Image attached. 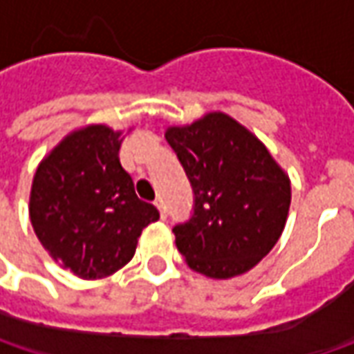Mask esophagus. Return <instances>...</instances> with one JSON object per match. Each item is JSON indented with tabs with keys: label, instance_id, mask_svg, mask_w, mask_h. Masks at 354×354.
<instances>
[{
	"label": "esophagus",
	"instance_id": "1",
	"mask_svg": "<svg viewBox=\"0 0 354 354\" xmlns=\"http://www.w3.org/2000/svg\"><path fill=\"white\" fill-rule=\"evenodd\" d=\"M156 207H157V211H159V216L165 221V218H167V205H165V201H163V198H157Z\"/></svg>",
	"mask_w": 354,
	"mask_h": 354
}]
</instances>
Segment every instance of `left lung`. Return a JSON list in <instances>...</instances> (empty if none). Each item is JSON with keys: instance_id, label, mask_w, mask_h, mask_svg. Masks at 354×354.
<instances>
[{"instance_id": "8db88e82", "label": "left lung", "mask_w": 354, "mask_h": 354, "mask_svg": "<svg viewBox=\"0 0 354 354\" xmlns=\"http://www.w3.org/2000/svg\"><path fill=\"white\" fill-rule=\"evenodd\" d=\"M165 140L193 187L195 207L173 226L191 270L228 279L252 270L283 232L292 203L286 171L252 131L223 112L171 126Z\"/></svg>"}]
</instances>
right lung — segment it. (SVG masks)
Returning <instances> with one entry per match:
<instances>
[{
  "label": "right lung",
  "mask_w": 354,
  "mask_h": 354,
  "mask_svg": "<svg viewBox=\"0 0 354 354\" xmlns=\"http://www.w3.org/2000/svg\"><path fill=\"white\" fill-rule=\"evenodd\" d=\"M122 131L96 124L68 133L35 171L29 216L43 248L82 279L112 276L136 254L159 211L140 201L120 163Z\"/></svg>",
  "instance_id": "add662e5"
}]
</instances>
